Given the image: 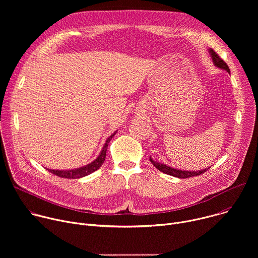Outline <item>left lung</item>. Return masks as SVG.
<instances>
[{"label": "left lung", "instance_id": "1", "mask_svg": "<svg viewBox=\"0 0 258 258\" xmlns=\"http://www.w3.org/2000/svg\"><path fill=\"white\" fill-rule=\"evenodd\" d=\"M208 53L212 59V62H213V65L219 69H223V70H226L227 72L230 73V68L229 66L227 65V63L219 58V56L212 50V49H208ZM150 161L151 163L157 168L159 169L161 172L163 173H166V174H169L171 176H175V177H178V178H188V177H191V176H196V175H200L202 174L203 172H205L206 170H208L210 168V166H208L207 168H204V169H201V170H185V169H178V168H174V167H171V166H168L164 163H161V162H157L155 161L154 159H152V157L150 156Z\"/></svg>", "mask_w": 258, "mask_h": 258}]
</instances>
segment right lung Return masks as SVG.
I'll list each match as a JSON object with an SVG mask.
<instances>
[{
    "label": "right lung",
    "mask_w": 258,
    "mask_h": 258,
    "mask_svg": "<svg viewBox=\"0 0 258 258\" xmlns=\"http://www.w3.org/2000/svg\"><path fill=\"white\" fill-rule=\"evenodd\" d=\"M116 133H117V131H115L111 136L107 138L100 154L91 163H89L85 166L79 167V168H73V169H49V168H47V169L50 172H52L60 177H63V178H80V177L86 176L88 174H91L92 172H94L98 168H100L102 166V164L104 163L105 158H106V151H107L108 144L110 141H111V139L116 135Z\"/></svg>",
    "instance_id": "right-lung-1"
}]
</instances>
